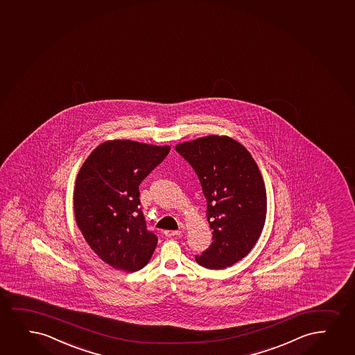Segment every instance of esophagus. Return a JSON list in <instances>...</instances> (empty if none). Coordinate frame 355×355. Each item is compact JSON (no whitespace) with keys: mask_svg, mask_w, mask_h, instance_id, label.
<instances>
[{"mask_svg":"<svg viewBox=\"0 0 355 355\" xmlns=\"http://www.w3.org/2000/svg\"><path fill=\"white\" fill-rule=\"evenodd\" d=\"M164 234L166 236H180V231H171V230H166V231H164Z\"/></svg>","mask_w":355,"mask_h":355,"instance_id":"34e87169","label":"esophagus"}]
</instances>
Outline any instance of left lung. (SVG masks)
I'll return each mask as SVG.
<instances>
[{
	"label": "left lung",
	"mask_w": 355,
	"mask_h": 355,
	"mask_svg": "<svg viewBox=\"0 0 355 355\" xmlns=\"http://www.w3.org/2000/svg\"><path fill=\"white\" fill-rule=\"evenodd\" d=\"M175 150L196 172L213 230V243L195 259L208 269L231 267L254 248L266 221L267 193L259 166L228 136L200 137Z\"/></svg>",
	"instance_id": "8db88e82"
}]
</instances>
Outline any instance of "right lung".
I'll list each match as a JSON object with an SVG mask.
<instances>
[{
  "label": "right lung",
  "instance_id": "1",
  "mask_svg": "<svg viewBox=\"0 0 355 355\" xmlns=\"http://www.w3.org/2000/svg\"><path fill=\"white\" fill-rule=\"evenodd\" d=\"M170 149L106 141L80 168L74 190L76 223L91 249L114 269L137 272L153 254L158 236L147 230L139 185Z\"/></svg>",
  "mask_w": 355,
  "mask_h": 355
}]
</instances>
